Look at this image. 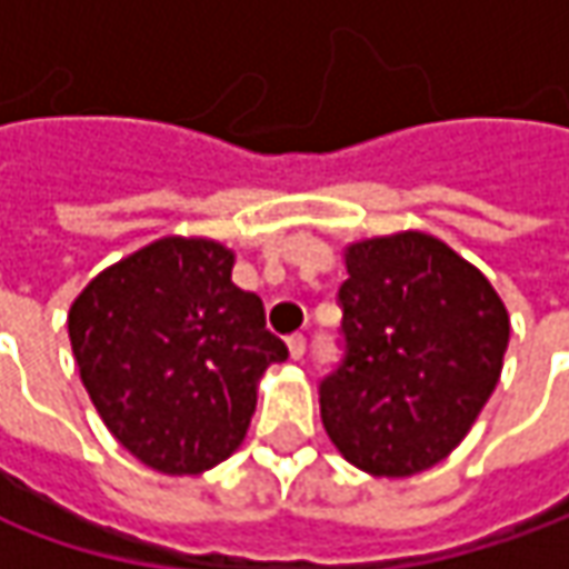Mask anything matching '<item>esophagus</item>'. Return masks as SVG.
Returning a JSON list of instances; mask_svg holds the SVG:
<instances>
[{
  "mask_svg": "<svg viewBox=\"0 0 569 569\" xmlns=\"http://www.w3.org/2000/svg\"><path fill=\"white\" fill-rule=\"evenodd\" d=\"M288 351H291V358H295V361H300V358L307 355V339H303L300 332H295V336L288 339Z\"/></svg>",
  "mask_w": 569,
  "mask_h": 569,
  "instance_id": "1",
  "label": "esophagus"
}]
</instances>
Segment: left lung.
Listing matches in <instances>:
<instances>
[{"label": "left lung", "instance_id": "obj_1", "mask_svg": "<svg viewBox=\"0 0 569 569\" xmlns=\"http://www.w3.org/2000/svg\"><path fill=\"white\" fill-rule=\"evenodd\" d=\"M345 358L319 382L329 440L358 469L405 478L462 443L500 380L510 317L491 281L437 237L345 250Z\"/></svg>", "mask_w": 569, "mask_h": 569}]
</instances>
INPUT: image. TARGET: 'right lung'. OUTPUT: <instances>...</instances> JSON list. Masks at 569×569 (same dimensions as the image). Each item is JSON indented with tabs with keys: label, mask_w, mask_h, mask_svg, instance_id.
I'll list each match as a JSON object with an SVG mask.
<instances>
[{
	"label": "right lung",
	"mask_w": 569,
	"mask_h": 569,
	"mask_svg": "<svg viewBox=\"0 0 569 569\" xmlns=\"http://www.w3.org/2000/svg\"><path fill=\"white\" fill-rule=\"evenodd\" d=\"M233 252L164 237L76 297L69 341L107 430L148 469L199 475L243 443L256 382L288 345L230 281Z\"/></svg>",
	"instance_id": "right-lung-1"
}]
</instances>
